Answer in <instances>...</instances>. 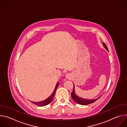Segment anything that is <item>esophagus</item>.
I'll return each mask as SVG.
<instances>
[{
    "label": "esophagus",
    "instance_id": "esophagus-1",
    "mask_svg": "<svg viewBox=\"0 0 127 127\" xmlns=\"http://www.w3.org/2000/svg\"><path fill=\"white\" fill-rule=\"evenodd\" d=\"M66 78H69V77L68 74H66Z\"/></svg>",
    "mask_w": 127,
    "mask_h": 127
}]
</instances>
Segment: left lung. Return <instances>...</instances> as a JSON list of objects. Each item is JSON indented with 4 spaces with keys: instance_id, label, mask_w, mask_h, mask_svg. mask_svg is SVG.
Returning a JSON list of instances; mask_svg holds the SVG:
<instances>
[{
    "instance_id": "obj_1",
    "label": "left lung",
    "mask_w": 127,
    "mask_h": 127,
    "mask_svg": "<svg viewBox=\"0 0 127 127\" xmlns=\"http://www.w3.org/2000/svg\"><path fill=\"white\" fill-rule=\"evenodd\" d=\"M103 45L104 46V47L106 49V50L107 51H108V49L107 46H106V45L103 43ZM74 84H73V92H72L71 93V97L72 98H73V99L77 103L81 104V105H87L88 104H90L94 102H95V101H96L98 99H99L100 97H98L97 98L95 99H85V98H82L81 97H79L78 96H77L76 94L75 93V90H74Z\"/></svg>"
}]
</instances>
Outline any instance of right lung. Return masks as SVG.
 <instances>
[{
  "mask_svg": "<svg viewBox=\"0 0 127 127\" xmlns=\"http://www.w3.org/2000/svg\"><path fill=\"white\" fill-rule=\"evenodd\" d=\"M59 84L58 82L56 84V87L55 88V89H54V92H53V93L52 94V95L48 97L47 98V99H46L45 100H43V101H39V102H34V101H31L32 103H34V104L37 105L38 106H45V105H48V104H49L51 102V101H52L54 97V95H55V92H56V89L57 88V87L59 86Z\"/></svg>",
  "mask_w": 127,
  "mask_h": 127,
  "instance_id": "add662e5",
  "label": "right lung"
}]
</instances>
